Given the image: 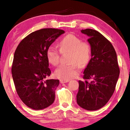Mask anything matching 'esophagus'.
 Segmentation results:
<instances>
[{
  "mask_svg": "<svg viewBox=\"0 0 130 130\" xmlns=\"http://www.w3.org/2000/svg\"><path fill=\"white\" fill-rule=\"evenodd\" d=\"M69 82V80H63V79H60V83H61V84L65 83H68Z\"/></svg>",
  "mask_w": 130,
  "mask_h": 130,
  "instance_id": "obj_1",
  "label": "esophagus"
}]
</instances>
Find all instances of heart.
<instances>
[{"instance_id":"1","label":"heart","mask_w":130,"mask_h":130,"mask_svg":"<svg viewBox=\"0 0 130 130\" xmlns=\"http://www.w3.org/2000/svg\"><path fill=\"white\" fill-rule=\"evenodd\" d=\"M60 51L53 46L47 49L46 57L50 63L56 66L60 62V52L70 51L69 65H61L55 71V75L63 80H70L78 75L80 66L84 67L89 63L92 56V48L87 41H82L79 37L69 34L59 42Z\"/></svg>"}]
</instances>
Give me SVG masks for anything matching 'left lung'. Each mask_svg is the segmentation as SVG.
Segmentation results:
<instances>
[{
  "mask_svg": "<svg viewBox=\"0 0 130 130\" xmlns=\"http://www.w3.org/2000/svg\"><path fill=\"white\" fill-rule=\"evenodd\" d=\"M81 32L89 37L88 41L92 48V58L84 71L85 81H79L76 102L83 108L95 111L104 106L113 94L120 68L116 52L106 37L92 29Z\"/></svg>",
  "mask_w": 130,
  "mask_h": 130,
  "instance_id": "8db88e82",
  "label": "left lung"
}]
</instances>
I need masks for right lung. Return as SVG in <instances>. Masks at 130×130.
<instances>
[{"mask_svg":"<svg viewBox=\"0 0 130 130\" xmlns=\"http://www.w3.org/2000/svg\"><path fill=\"white\" fill-rule=\"evenodd\" d=\"M64 33L55 28L39 29L23 38L15 50L12 67L13 82L19 98L32 109H44L55 101L59 80L46 79L51 73L46 51Z\"/></svg>","mask_w":130,"mask_h":130,"instance_id":"obj_1","label":"right lung"}]
</instances>
